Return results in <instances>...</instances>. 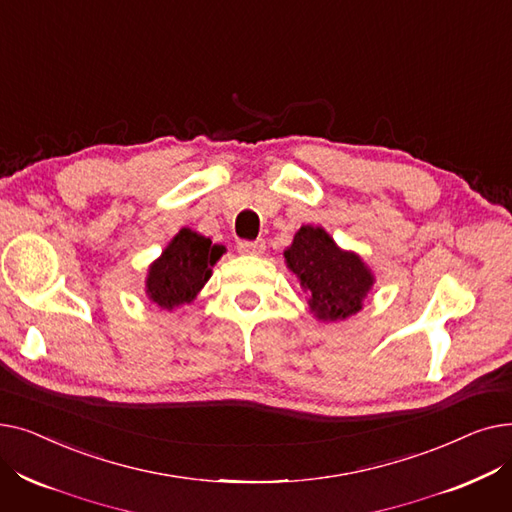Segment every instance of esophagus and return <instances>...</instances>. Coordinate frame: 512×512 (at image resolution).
I'll use <instances>...</instances> for the list:
<instances>
[{
	"mask_svg": "<svg viewBox=\"0 0 512 512\" xmlns=\"http://www.w3.org/2000/svg\"><path fill=\"white\" fill-rule=\"evenodd\" d=\"M265 251L263 240H242L238 242V253L240 255H261Z\"/></svg>",
	"mask_w": 512,
	"mask_h": 512,
	"instance_id": "obj_1",
	"label": "esophagus"
}]
</instances>
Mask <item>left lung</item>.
<instances>
[{
	"mask_svg": "<svg viewBox=\"0 0 512 512\" xmlns=\"http://www.w3.org/2000/svg\"><path fill=\"white\" fill-rule=\"evenodd\" d=\"M284 259L319 321H340L359 313L375 282L363 259L353 251H342L319 226H301Z\"/></svg>",
	"mask_w": 512,
	"mask_h": 512,
	"instance_id": "1",
	"label": "left lung"
}]
</instances>
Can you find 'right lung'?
I'll return each instance as SVG.
<instances>
[{
  "label": "right lung",
  "instance_id": "1",
  "mask_svg": "<svg viewBox=\"0 0 512 512\" xmlns=\"http://www.w3.org/2000/svg\"><path fill=\"white\" fill-rule=\"evenodd\" d=\"M224 251L222 245H211L209 238L182 228L149 265L145 284L149 301L168 311L193 303Z\"/></svg>",
  "mask_w": 512,
  "mask_h": 512
}]
</instances>
